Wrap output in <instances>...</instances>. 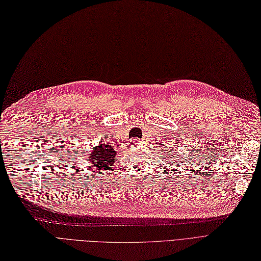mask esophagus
<instances>
[{"label": "esophagus", "mask_w": 261, "mask_h": 261, "mask_svg": "<svg viewBox=\"0 0 261 261\" xmlns=\"http://www.w3.org/2000/svg\"><path fill=\"white\" fill-rule=\"evenodd\" d=\"M133 144H136V145H138V144H141V140L140 139H132L131 141Z\"/></svg>", "instance_id": "obj_1"}]
</instances>
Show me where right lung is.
Masks as SVG:
<instances>
[{
    "label": "right lung",
    "instance_id": "right-lung-1",
    "mask_svg": "<svg viewBox=\"0 0 261 261\" xmlns=\"http://www.w3.org/2000/svg\"><path fill=\"white\" fill-rule=\"evenodd\" d=\"M89 161L91 165H94L96 169L106 170L114 163L116 151L112 145L108 143H102L98 147H94L92 153H89Z\"/></svg>",
    "mask_w": 261,
    "mask_h": 261
}]
</instances>
